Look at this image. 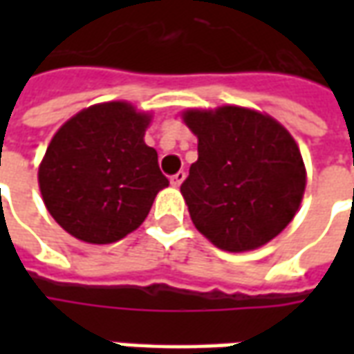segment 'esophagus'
Segmentation results:
<instances>
[{"label":"esophagus","mask_w":354,"mask_h":354,"mask_svg":"<svg viewBox=\"0 0 354 354\" xmlns=\"http://www.w3.org/2000/svg\"><path fill=\"white\" fill-rule=\"evenodd\" d=\"M184 180H185V172H184V170H180V172H176L174 176L170 178V184L174 185V187H180Z\"/></svg>","instance_id":"34e87169"}]
</instances>
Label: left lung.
<instances>
[{
	"mask_svg": "<svg viewBox=\"0 0 354 354\" xmlns=\"http://www.w3.org/2000/svg\"><path fill=\"white\" fill-rule=\"evenodd\" d=\"M199 159L180 187L195 227L218 248L246 252L281 233L304 199L296 140L273 117L222 106L187 109Z\"/></svg>",
	"mask_w": 354,
	"mask_h": 354,
	"instance_id": "obj_1",
	"label": "left lung"
}]
</instances>
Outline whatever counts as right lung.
Segmentation results:
<instances>
[{
	"instance_id": "right-lung-1",
	"label": "right lung",
	"mask_w": 354,
	"mask_h": 354,
	"mask_svg": "<svg viewBox=\"0 0 354 354\" xmlns=\"http://www.w3.org/2000/svg\"><path fill=\"white\" fill-rule=\"evenodd\" d=\"M149 113L104 102L66 121L50 140L37 180L45 207L72 237L115 243L140 227L169 185L144 142Z\"/></svg>"
}]
</instances>
